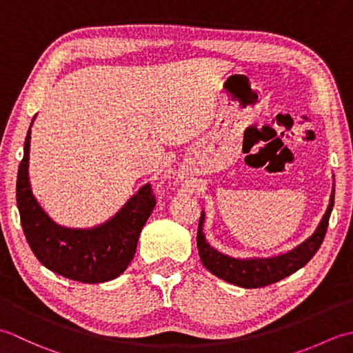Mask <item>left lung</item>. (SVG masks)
<instances>
[{"mask_svg":"<svg viewBox=\"0 0 353 353\" xmlns=\"http://www.w3.org/2000/svg\"><path fill=\"white\" fill-rule=\"evenodd\" d=\"M334 179V176H332ZM334 196H335V181L332 183L331 197L329 205L317 224L316 230L299 243L296 247L290 250L272 254V256H250V258H235L229 254L216 250L215 247L208 243L205 234V221L206 212L201 211L197 232V249L201 264L209 272L215 274L220 279L229 283H234L236 287L243 288H259L265 285L279 282L283 277H287L303 265L308 264V261L316 254L319 247L323 243L325 234L327 230L329 216H331L334 208Z\"/></svg>","mask_w":353,"mask_h":353,"instance_id":"8db88e82","label":"left lung"}]
</instances>
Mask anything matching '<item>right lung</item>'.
<instances>
[{
  "mask_svg": "<svg viewBox=\"0 0 353 353\" xmlns=\"http://www.w3.org/2000/svg\"><path fill=\"white\" fill-rule=\"evenodd\" d=\"M28 127L24 157L19 163L17 203L30 249L43 267L66 279L101 283L125 272L137 252L141 230L154 208V197L145 183L104 223L92 228H68L57 224L34 197L28 176Z\"/></svg>",
  "mask_w": 353,
  "mask_h": 353,
  "instance_id": "1",
  "label": "right lung"
}]
</instances>
